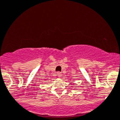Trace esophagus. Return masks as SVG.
Segmentation results:
<instances>
[{
	"label": "esophagus",
	"instance_id": "obj_1",
	"mask_svg": "<svg viewBox=\"0 0 120 120\" xmlns=\"http://www.w3.org/2000/svg\"><path fill=\"white\" fill-rule=\"evenodd\" d=\"M57 75H58V77H61V76H62V73H61V72L58 71V73H57Z\"/></svg>",
	"mask_w": 120,
	"mask_h": 120
}]
</instances>
